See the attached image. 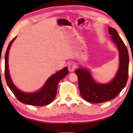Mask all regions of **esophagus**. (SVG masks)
<instances>
[{
  "label": "esophagus",
  "mask_w": 133,
  "mask_h": 133,
  "mask_svg": "<svg viewBox=\"0 0 133 133\" xmlns=\"http://www.w3.org/2000/svg\"><path fill=\"white\" fill-rule=\"evenodd\" d=\"M76 67H77V66H76L75 63L72 62H70L68 66V69L70 71L72 72L73 71H74V70L76 69Z\"/></svg>",
  "instance_id": "esophagus-1"
}]
</instances>
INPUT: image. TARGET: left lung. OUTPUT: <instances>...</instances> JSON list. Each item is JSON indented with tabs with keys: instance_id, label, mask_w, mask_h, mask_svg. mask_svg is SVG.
<instances>
[{
	"instance_id": "obj_1",
	"label": "left lung",
	"mask_w": 133,
	"mask_h": 133,
	"mask_svg": "<svg viewBox=\"0 0 133 133\" xmlns=\"http://www.w3.org/2000/svg\"><path fill=\"white\" fill-rule=\"evenodd\" d=\"M109 32L119 53V68L113 79L109 83L99 84L95 82L87 70L80 68L75 71L78 78L81 95L90 103H100L115 98L128 82L129 64L128 49L116 30L109 27Z\"/></svg>"
}]
</instances>
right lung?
Wrapping results in <instances>:
<instances>
[{
  "label": "right lung",
  "instance_id": "add662e5",
  "mask_svg": "<svg viewBox=\"0 0 133 133\" xmlns=\"http://www.w3.org/2000/svg\"><path fill=\"white\" fill-rule=\"evenodd\" d=\"M15 38L16 37L14 38L8 44L5 55L4 74L7 85L15 95L16 98L21 102L37 106L47 105L51 103L54 99L56 95V91H57V87L59 81L69 74L68 69L67 67H65L61 71H59L55 74L51 76L48 79L44 85L37 92L34 93H25L21 91L14 84L10 78L9 70H8V52H9L11 45Z\"/></svg>",
  "mask_w": 133,
  "mask_h": 133
}]
</instances>
